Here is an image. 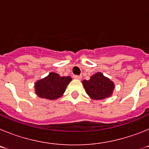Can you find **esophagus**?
Here are the masks:
<instances>
[{
    "label": "esophagus",
    "instance_id": "esophagus-1",
    "mask_svg": "<svg viewBox=\"0 0 149 149\" xmlns=\"http://www.w3.org/2000/svg\"><path fill=\"white\" fill-rule=\"evenodd\" d=\"M73 77L74 79H77V80H81V77H81V76H78V75H74Z\"/></svg>",
    "mask_w": 149,
    "mask_h": 149
}]
</instances>
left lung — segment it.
I'll return each mask as SVG.
<instances>
[{
  "label": "left lung",
  "mask_w": 149,
  "mask_h": 149,
  "mask_svg": "<svg viewBox=\"0 0 149 149\" xmlns=\"http://www.w3.org/2000/svg\"><path fill=\"white\" fill-rule=\"evenodd\" d=\"M83 85L88 95L93 100L109 98L113 93L115 84L101 72L91 76L89 81L84 80Z\"/></svg>",
  "instance_id": "1"
}]
</instances>
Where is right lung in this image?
<instances>
[{"mask_svg":"<svg viewBox=\"0 0 149 149\" xmlns=\"http://www.w3.org/2000/svg\"><path fill=\"white\" fill-rule=\"evenodd\" d=\"M72 80L70 76L61 77L55 72H51L48 76L35 83V93L39 98L48 100L57 99L65 93L67 85Z\"/></svg>","mask_w":149,"mask_h":149,"instance_id":"right-lung-1","label":"right lung"}]
</instances>
